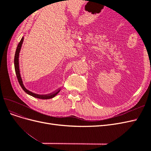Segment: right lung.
Returning a JSON list of instances; mask_svg holds the SVG:
<instances>
[{
    "label": "right lung",
    "mask_w": 151,
    "mask_h": 151,
    "mask_svg": "<svg viewBox=\"0 0 151 151\" xmlns=\"http://www.w3.org/2000/svg\"><path fill=\"white\" fill-rule=\"evenodd\" d=\"M23 40H24V38L22 37V39L20 41V42L19 43V44H18V45H17V48H16V53H15V56H14V67H15L16 74V76H17L18 82H19V83L21 87L27 94H28L32 96H33V97L36 98L47 99H50V98H52L55 97L59 92H60V90H58L57 92H56V93H54L53 94H50L49 95H39V94H36L33 93L32 92H31V91H28V89H26L24 88L23 84H22V81L21 77L19 68V52H20L22 42H23Z\"/></svg>",
    "instance_id": "obj_1"
}]
</instances>
